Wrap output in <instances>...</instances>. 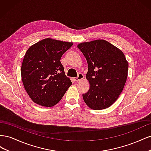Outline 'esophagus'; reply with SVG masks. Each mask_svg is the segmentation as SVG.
<instances>
[{"label":"esophagus","instance_id":"34e87169","mask_svg":"<svg viewBox=\"0 0 151 151\" xmlns=\"http://www.w3.org/2000/svg\"><path fill=\"white\" fill-rule=\"evenodd\" d=\"M83 78H84V75L83 74H81V73H79L78 76H77V77H76L74 79L76 81H79L83 79Z\"/></svg>","mask_w":151,"mask_h":151}]
</instances>
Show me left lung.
I'll return each instance as SVG.
<instances>
[{
    "mask_svg": "<svg viewBox=\"0 0 151 151\" xmlns=\"http://www.w3.org/2000/svg\"><path fill=\"white\" fill-rule=\"evenodd\" d=\"M78 48L88 64L86 79L89 89L83 94L84 102L93 109H103L112 105L124 88L129 63L123 52L103 40L82 43Z\"/></svg>",
    "mask_w": 151,
    "mask_h": 151,
    "instance_id": "8db88e82",
    "label": "left lung"
}]
</instances>
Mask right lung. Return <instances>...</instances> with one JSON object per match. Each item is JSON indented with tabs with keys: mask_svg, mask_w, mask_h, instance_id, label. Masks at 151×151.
Listing matches in <instances>:
<instances>
[{
	"mask_svg": "<svg viewBox=\"0 0 151 151\" xmlns=\"http://www.w3.org/2000/svg\"><path fill=\"white\" fill-rule=\"evenodd\" d=\"M73 43L47 38L27 50L21 66L22 83L33 101L51 107L60 101L72 82L60 61Z\"/></svg>",
	"mask_w": 151,
	"mask_h": 151,
	"instance_id": "1",
	"label": "right lung"
}]
</instances>
